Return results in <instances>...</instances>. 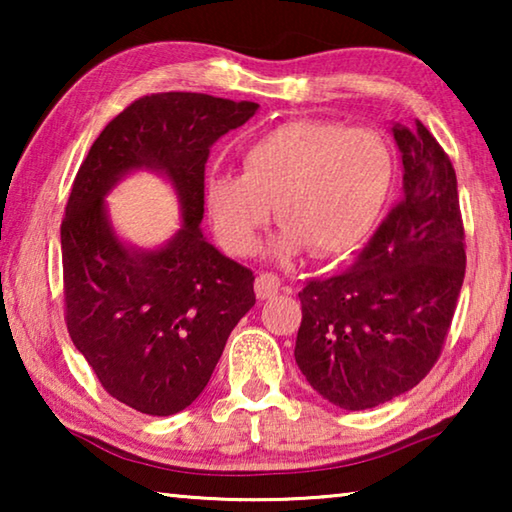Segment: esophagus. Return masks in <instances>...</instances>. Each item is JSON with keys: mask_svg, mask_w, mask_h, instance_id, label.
Instances as JSON below:
<instances>
[{"mask_svg": "<svg viewBox=\"0 0 512 512\" xmlns=\"http://www.w3.org/2000/svg\"><path fill=\"white\" fill-rule=\"evenodd\" d=\"M280 277L275 273H259L257 280H255V293L259 300H268L273 298L277 291H280Z\"/></svg>", "mask_w": 512, "mask_h": 512, "instance_id": "esophagus-1", "label": "esophagus"}]
</instances>
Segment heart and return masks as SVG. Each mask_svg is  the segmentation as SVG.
Wrapping results in <instances>:
<instances>
[{
	"mask_svg": "<svg viewBox=\"0 0 512 512\" xmlns=\"http://www.w3.org/2000/svg\"><path fill=\"white\" fill-rule=\"evenodd\" d=\"M244 173L205 180V210L219 244L250 255L259 232L284 223L273 239L277 257L309 246L316 255L350 253L375 230L395 185V153L372 128L325 119H289L250 142Z\"/></svg>",
	"mask_w": 512,
	"mask_h": 512,
	"instance_id": "obj_1",
	"label": "heart"
}]
</instances>
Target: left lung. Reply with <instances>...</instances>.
Wrapping results in <instances>:
<instances>
[{
  "label": "left lung",
  "instance_id": "obj_1",
  "mask_svg": "<svg viewBox=\"0 0 512 512\" xmlns=\"http://www.w3.org/2000/svg\"><path fill=\"white\" fill-rule=\"evenodd\" d=\"M402 198L352 271L298 293L296 363L345 411L391 402L427 377L443 350L465 277L456 173L420 121L393 124Z\"/></svg>",
  "mask_w": 512,
  "mask_h": 512
}]
</instances>
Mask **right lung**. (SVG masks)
Segmentation results:
<instances>
[{
	"label": "right lung",
	"mask_w": 512,
	"mask_h": 512,
	"mask_svg": "<svg viewBox=\"0 0 512 512\" xmlns=\"http://www.w3.org/2000/svg\"><path fill=\"white\" fill-rule=\"evenodd\" d=\"M196 92L137 99L83 160L60 225L69 336L101 386L131 409L173 415L210 381L225 341L255 305V275L203 237L210 146L257 112ZM135 170L172 185L181 228L162 247L121 240L105 196Z\"/></svg>",
	"instance_id": "obj_1"
}]
</instances>
